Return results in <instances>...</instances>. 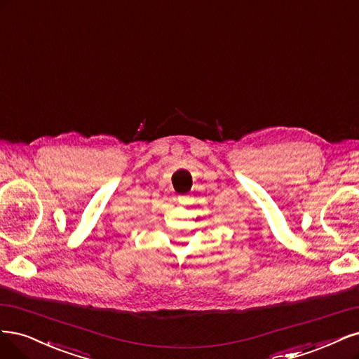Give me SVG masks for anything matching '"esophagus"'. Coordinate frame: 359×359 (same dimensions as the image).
Returning a JSON list of instances; mask_svg holds the SVG:
<instances>
[{"label": "esophagus", "instance_id": "obj_1", "mask_svg": "<svg viewBox=\"0 0 359 359\" xmlns=\"http://www.w3.org/2000/svg\"><path fill=\"white\" fill-rule=\"evenodd\" d=\"M191 198H192V196H191L189 194H183V195H179V196H177V201H179L180 204H188V203L191 201Z\"/></svg>", "mask_w": 359, "mask_h": 359}]
</instances>
